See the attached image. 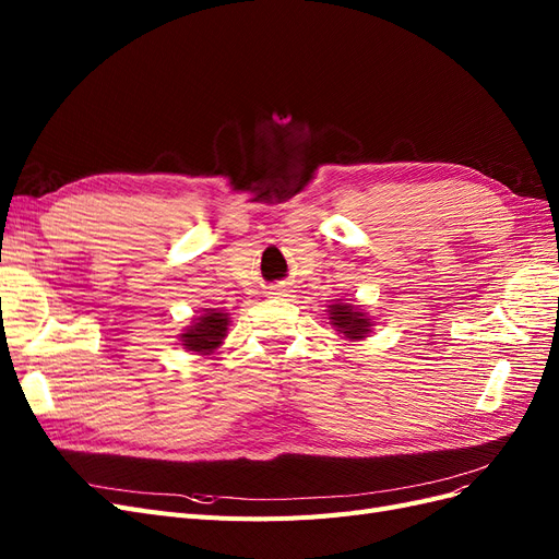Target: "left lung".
Segmentation results:
<instances>
[{"instance_id":"left-lung-1","label":"left lung","mask_w":559,"mask_h":559,"mask_svg":"<svg viewBox=\"0 0 559 559\" xmlns=\"http://www.w3.org/2000/svg\"><path fill=\"white\" fill-rule=\"evenodd\" d=\"M329 314L333 326L343 335H347L349 341H361L370 331V326H373L364 312H357L352 306H347V302H335V306H331Z\"/></svg>"}]
</instances>
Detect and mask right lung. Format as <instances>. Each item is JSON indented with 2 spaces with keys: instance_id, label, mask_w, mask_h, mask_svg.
I'll use <instances>...</instances> for the list:
<instances>
[{
  "instance_id": "obj_1",
  "label": "right lung",
  "mask_w": 559,
  "mask_h": 559,
  "mask_svg": "<svg viewBox=\"0 0 559 559\" xmlns=\"http://www.w3.org/2000/svg\"><path fill=\"white\" fill-rule=\"evenodd\" d=\"M228 333V312L224 310H205V314L198 317L193 321V326L186 331L183 345L189 352H200V354H210L222 345V341Z\"/></svg>"
}]
</instances>
